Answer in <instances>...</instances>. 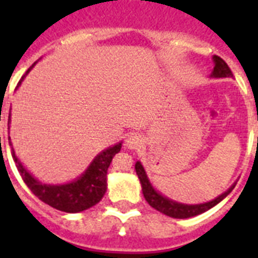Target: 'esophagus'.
Returning <instances> with one entry per match:
<instances>
[{"mask_svg": "<svg viewBox=\"0 0 258 258\" xmlns=\"http://www.w3.org/2000/svg\"><path fill=\"white\" fill-rule=\"evenodd\" d=\"M143 145H145V139H143L139 134H131V135H128V138L125 139V146L131 150L141 149Z\"/></svg>", "mask_w": 258, "mask_h": 258, "instance_id": "34e87169", "label": "esophagus"}]
</instances>
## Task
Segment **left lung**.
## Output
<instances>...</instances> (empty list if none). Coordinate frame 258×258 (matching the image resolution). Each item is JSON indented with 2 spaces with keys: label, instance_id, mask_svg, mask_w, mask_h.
<instances>
[{
  "label": "left lung",
  "instance_id": "obj_1",
  "mask_svg": "<svg viewBox=\"0 0 258 258\" xmlns=\"http://www.w3.org/2000/svg\"><path fill=\"white\" fill-rule=\"evenodd\" d=\"M213 61H214V70L212 72V78H232L233 74L230 68L228 67V64L222 60L218 56H213ZM258 120V117H257ZM135 170H137L138 178L141 180L142 184V191H143V196H145L146 201L149 202V205L151 208H154L158 212L163 213L166 216L172 217V218H190V217H196L198 214H202V213L208 212L209 209H212L213 206H216L217 204H220L221 201L224 200L225 197L230 194L236 183L230 186V187L216 198V200L209 201V202H205V204L200 205H184L179 204V202H175V201L169 200L167 197L162 196L161 192H158L155 188L153 187V184L150 182V179L147 178V174H146L143 166H142L141 162H137L135 163Z\"/></svg>",
  "mask_w": 258,
  "mask_h": 258
}]
</instances>
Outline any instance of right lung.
Masks as SVG:
<instances>
[{
  "mask_svg": "<svg viewBox=\"0 0 258 258\" xmlns=\"http://www.w3.org/2000/svg\"><path fill=\"white\" fill-rule=\"evenodd\" d=\"M32 67L26 71V74L22 76V79L29 74ZM22 79L18 83V86L21 84ZM9 145L12 146L10 137ZM120 149L121 143H117V145L101 151L78 179L64 184L41 183L22 166L21 162L18 161V158L14 154L13 147H12V157H13V161L16 162V167H17L18 172L21 174L24 182L38 200H41L44 204L49 205L60 212L79 213L92 208L97 202H100V200L107 191V170H108L115 154L119 153Z\"/></svg>",
  "mask_w": 258,
  "mask_h": 258,
  "instance_id": "right-lung-1",
  "label": "right lung"
}]
</instances>
